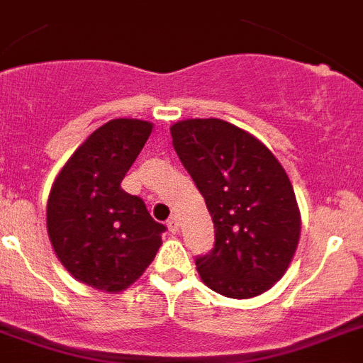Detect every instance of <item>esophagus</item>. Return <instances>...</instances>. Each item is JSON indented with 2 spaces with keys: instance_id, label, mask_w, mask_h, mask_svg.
<instances>
[{
  "instance_id": "1",
  "label": "esophagus",
  "mask_w": 363,
  "mask_h": 363,
  "mask_svg": "<svg viewBox=\"0 0 363 363\" xmlns=\"http://www.w3.org/2000/svg\"><path fill=\"white\" fill-rule=\"evenodd\" d=\"M167 228H169V233H179V218L177 216H172V218L167 219Z\"/></svg>"
}]
</instances>
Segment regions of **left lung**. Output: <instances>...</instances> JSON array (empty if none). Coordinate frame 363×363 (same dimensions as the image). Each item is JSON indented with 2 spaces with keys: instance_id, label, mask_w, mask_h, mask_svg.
Masks as SVG:
<instances>
[{
  "instance_id": "8db88e82",
  "label": "left lung",
  "mask_w": 363,
  "mask_h": 363,
  "mask_svg": "<svg viewBox=\"0 0 363 363\" xmlns=\"http://www.w3.org/2000/svg\"><path fill=\"white\" fill-rule=\"evenodd\" d=\"M172 138L214 221V247L196 258L201 279L233 299L264 294L284 275L299 242V208L284 167L255 136L218 118L179 121Z\"/></svg>"
}]
</instances>
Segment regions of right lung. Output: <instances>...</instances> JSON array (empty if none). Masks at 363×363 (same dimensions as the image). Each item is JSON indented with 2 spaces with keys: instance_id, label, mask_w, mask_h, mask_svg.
I'll use <instances>...</instances> for the list:
<instances>
[{
  "instance_id": "right-lung-1",
  "label": "right lung",
  "mask_w": 363,
  "mask_h": 363,
  "mask_svg": "<svg viewBox=\"0 0 363 363\" xmlns=\"http://www.w3.org/2000/svg\"><path fill=\"white\" fill-rule=\"evenodd\" d=\"M153 125L112 120L94 130L55 179L48 234L62 266L105 291L130 286L153 262L166 230L140 197L121 190Z\"/></svg>"
}]
</instances>
